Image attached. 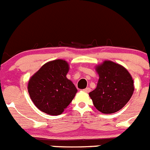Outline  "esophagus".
Here are the masks:
<instances>
[{"label":"esophagus","instance_id":"esophagus-1","mask_svg":"<svg viewBox=\"0 0 150 150\" xmlns=\"http://www.w3.org/2000/svg\"><path fill=\"white\" fill-rule=\"evenodd\" d=\"M83 91H86V92H87V93H88V92H89V91H91V88H88H88H85V89L83 90Z\"/></svg>","mask_w":150,"mask_h":150}]
</instances>
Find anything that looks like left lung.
I'll return each mask as SVG.
<instances>
[{
    "label": "left lung",
    "mask_w": 150,
    "mask_h": 150,
    "mask_svg": "<svg viewBox=\"0 0 150 150\" xmlns=\"http://www.w3.org/2000/svg\"><path fill=\"white\" fill-rule=\"evenodd\" d=\"M99 79L95 90L89 92L94 106L100 112L113 113L128 102L133 95L134 81L123 66L104 61L95 67Z\"/></svg>",
    "instance_id": "8db88e82"
}]
</instances>
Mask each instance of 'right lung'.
<instances>
[{"label":"right lung","mask_w":150,"mask_h":150,"mask_svg":"<svg viewBox=\"0 0 150 150\" xmlns=\"http://www.w3.org/2000/svg\"><path fill=\"white\" fill-rule=\"evenodd\" d=\"M69 64L62 59L43 64L30 78L28 90L30 99L40 110L49 115L62 114L77 92L67 78Z\"/></svg>","instance_id":"1"}]
</instances>
